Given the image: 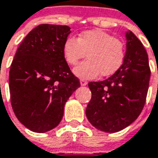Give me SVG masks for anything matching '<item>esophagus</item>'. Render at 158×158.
Returning <instances> with one entry per match:
<instances>
[{
	"label": "esophagus",
	"mask_w": 158,
	"mask_h": 158,
	"mask_svg": "<svg viewBox=\"0 0 158 158\" xmlns=\"http://www.w3.org/2000/svg\"><path fill=\"white\" fill-rule=\"evenodd\" d=\"M88 84V82L85 80H81V86H86Z\"/></svg>",
	"instance_id": "1"
}]
</instances>
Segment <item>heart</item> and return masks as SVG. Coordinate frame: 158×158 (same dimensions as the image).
<instances>
[{"label":"heart","instance_id":"obj_1","mask_svg":"<svg viewBox=\"0 0 158 158\" xmlns=\"http://www.w3.org/2000/svg\"><path fill=\"white\" fill-rule=\"evenodd\" d=\"M88 60L73 70L81 78H94L100 73L104 77L114 74L122 64L124 43L102 29L86 30L76 39L68 38L63 45V55L68 64L75 65L84 56Z\"/></svg>","mask_w":158,"mask_h":158}]
</instances>
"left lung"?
I'll list each match as a JSON object with an SVG mask.
<instances>
[{"mask_svg":"<svg viewBox=\"0 0 158 158\" xmlns=\"http://www.w3.org/2000/svg\"><path fill=\"white\" fill-rule=\"evenodd\" d=\"M125 37L126 53L120 67L107 80L89 83L92 99L86 117L94 128L105 132H118L137 119L149 87L147 52L131 30Z\"/></svg>","mask_w":158,"mask_h":158,"instance_id":"obj_1","label":"left lung"}]
</instances>
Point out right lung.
<instances>
[{"instance_id": "add662e5", "label": "right lung", "mask_w": 158, "mask_h": 158, "mask_svg": "<svg viewBox=\"0 0 158 158\" xmlns=\"http://www.w3.org/2000/svg\"><path fill=\"white\" fill-rule=\"evenodd\" d=\"M70 32L67 26L36 27L21 42L12 62L11 105L17 119L34 132L57 127L66 101L81 87L63 55Z\"/></svg>"}]
</instances>
